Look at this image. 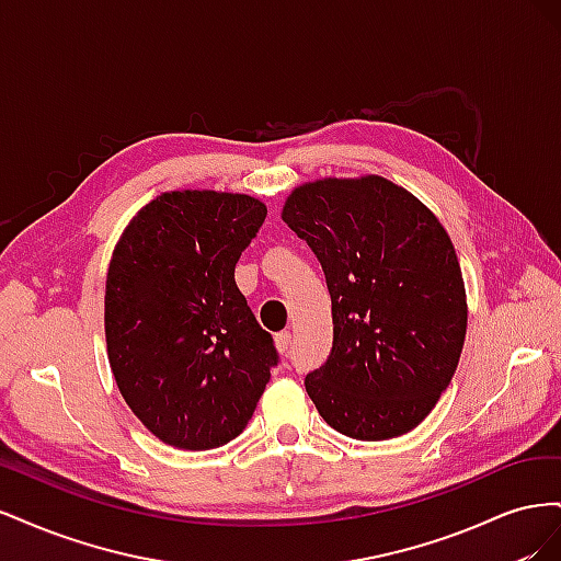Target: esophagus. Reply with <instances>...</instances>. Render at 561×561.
<instances>
[{
  "label": "esophagus",
  "instance_id": "1",
  "mask_svg": "<svg viewBox=\"0 0 561 561\" xmlns=\"http://www.w3.org/2000/svg\"><path fill=\"white\" fill-rule=\"evenodd\" d=\"M274 342H276L278 353H287V351H290V346H293V334L290 332H278Z\"/></svg>",
  "mask_w": 561,
  "mask_h": 561
}]
</instances>
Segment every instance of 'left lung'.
Listing matches in <instances>:
<instances>
[{"label":"left lung","mask_w":561,"mask_h":561,"mask_svg":"<svg viewBox=\"0 0 561 561\" xmlns=\"http://www.w3.org/2000/svg\"><path fill=\"white\" fill-rule=\"evenodd\" d=\"M280 217L313 250L332 299L330 358L304 381L318 414L367 443L410 433L449 386L466 342L449 233L379 175L301 184Z\"/></svg>","instance_id":"1"}]
</instances>
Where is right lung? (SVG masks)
<instances>
[{
  "instance_id": "obj_1",
  "label": "right lung",
  "mask_w": 561,
  "mask_h": 561,
  "mask_svg": "<svg viewBox=\"0 0 561 561\" xmlns=\"http://www.w3.org/2000/svg\"><path fill=\"white\" fill-rule=\"evenodd\" d=\"M264 217V203L245 194L165 192L112 252L110 367L133 414L165 445L203 451L239 437L278 365L233 280Z\"/></svg>"
}]
</instances>
